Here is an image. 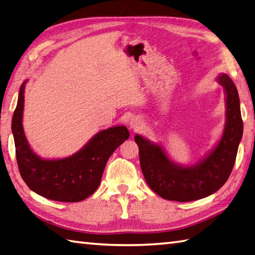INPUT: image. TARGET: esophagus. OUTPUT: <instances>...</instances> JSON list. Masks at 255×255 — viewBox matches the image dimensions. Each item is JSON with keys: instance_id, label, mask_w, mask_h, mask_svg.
<instances>
[{"instance_id": "34e87169", "label": "esophagus", "mask_w": 255, "mask_h": 255, "mask_svg": "<svg viewBox=\"0 0 255 255\" xmlns=\"http://www.w3.org/2000/svg\"><path fill=\"white\" fill-rule=\"evenodd\" d=\"M128 126H129V128L133 129V131H137V129H140L142 128L141 119L137 118V117H133L131 120H129Z\"/></svg>"}]
</instances>
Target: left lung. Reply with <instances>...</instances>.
Segmentation results:
<instances>
[{
    "instance_id": "obj_1",
    "label": "left lung",
    "mask_w": 255,
    "mask_h": 255,
    "mask_svg": "<svg viewBox=\"0 0 255 255\" xmlns=\"http://www.w3.org/2000/svg\"><path fill=\"white\" fill-rule=\"evenodd\" d=\"M217 81L225 93V126L219 143L193 165L173 162L161 145L136 134L140 164L144 179L161 198L190 202L213 194L228 181L243 135V122L237 86L227 74Z\"/></svg>"
}]
</instances>
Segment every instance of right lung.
Returning a JSON list of instances; mask_svg holds the SVG:
<instances>
[{"label": "right lung", "instance_id": "right-lung-1", "mask_svg": "<svg viewBox=\"0 0 255 255\" xmlns=\"http://www.w3.org/2000/svg\"><path fill=\"white\" fill-rule=\"evenodd\" d=\"M24 81L12 119L16 161L22 179L30 189L44 198L59 202H80L92 195L101 183L103 171L112 153L128 140V129L113 127L99 133L73 155L46 160L38 156L28 144L23 129Z\"/></svg>", "mask_w": 255, "mask_h": 255}]
</instances>
